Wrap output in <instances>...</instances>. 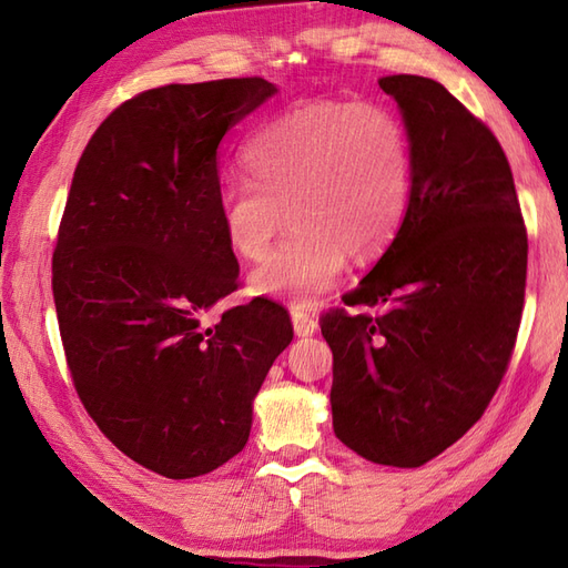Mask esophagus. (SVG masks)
<instances>
[{
    "label": "esophagus",
    "instance_id": "obj_1",
    "mask_svg": "<svg viewBox=\"0 0 568 568\" xmlns=\"http://www.w3.org/2000/svg\"><path fill=\"white\" fill-rule=\"evenodd\" d=\"M291 317H293V329H295V336H312L317 332V317L315 315H310L307 310H293L291 312Z\"/></svg>",
    "mask_w": 568,
    "mask_h": 568
}]
</instances>
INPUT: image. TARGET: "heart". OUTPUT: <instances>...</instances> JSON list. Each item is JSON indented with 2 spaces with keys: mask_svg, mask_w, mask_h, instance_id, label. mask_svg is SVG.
<instances>
[{
  "mask_svg": "<svg viewBox=\"0 0 568 568\" xmlns=\"http://www.w3.org/2000/svg\"><path fill=\"white\" fill-rule=\"evenodd\" d=\"M246 183H226L216 216L241 261H261L281 232H293L251 291L312 307L346 261L383 256L400 234L413 197L415 161L403 119L383 104L310 102L265 122L241 149Z\"/></svg>",
  "mask_w": 568,
  "mask_h": 568,
  "instance_id": "1",
  "label": "heart"
}]
</instances>
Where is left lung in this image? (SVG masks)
<instances>
[{
    "label": "left lung",
    "instance_id": "left-lung-1",
    "mask_svg": "<svg viewBox=\"0 0 568 568\" xmlns=\"http://www.w3.org/2000/svg\"><path fill=\"white\" fill-rule=\"evenodd\" d=\"M413 146L400 234L322 336L334 354L332 425L373 464L417 468L462 439L496 395L520 329L527 234L508 159L437 80L385 75Z\"/></svg>",
    "mask_w": 568,
    "mask_h": 568
}]
</instances>
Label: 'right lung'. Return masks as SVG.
<instances>
[{"label": "right lung", "instance_id": "1", "mask_svg": "<svg viewBox=\"0 0 568 568\" xmlns=\"http://www.w3.org/2000/svg\"><path fill=\"white\" fill-rule=\"evenodd\" d=\"M275 92L263 78L141 92L72 175L53 253L70 376L104 437L165 478L244 449L253 400L293 342L287 312L263 297L204 322L239 277L216 216V149Z\"/></svg>", "mask_w": 568, "mask_h": 568}]
</instances>
